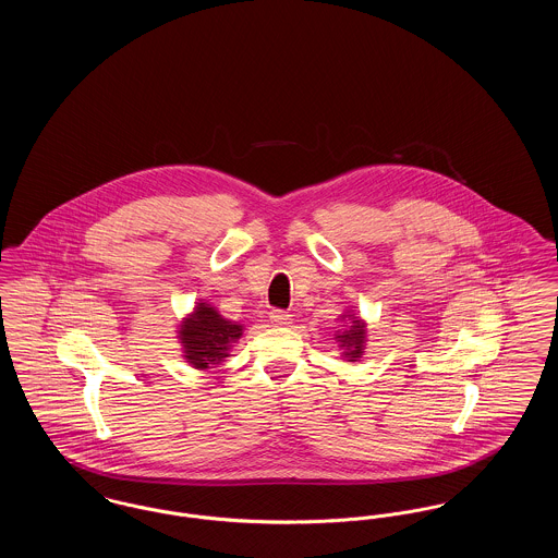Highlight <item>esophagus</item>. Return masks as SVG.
I'll return each instance as SVG.
<instances>
[{"label": "esophagus", "mask_w": 558, "mask_h": 558, "mask_svg": "<svg viewBox=\"0 0 558 558\" xmlns=\"http://www.w3.org/2000/svg\"><path fill=\"white\" fill-rule=\"evenodd\" d=\"M269 319L276 324V326H289L292 324V316L289 312H282V310H274L271 314H269Z\"/></svg>", "instance_id": "obj_1"}]
</instances>
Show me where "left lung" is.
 <instances>
[{
	"instance_id": "8db88e82",
	"label": "left lung",
	"mask_w": 558,
	"mask_h": 558,
	"mask_svg": "<svg viewBox=\"0 0 558 558\" xmlns=\"http://www.w3.org/2000/svg\"><path fill=\"white\" fill-rule=\"evenodd\" d=\"M341 318H347V330L337 335V339L343 347V355H345L347 362H357L364 355V349H366V324L362 319L355 318V314L341 316Z\"/></svg>"
}]
</instances>
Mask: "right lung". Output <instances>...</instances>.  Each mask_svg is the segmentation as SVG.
<instances>
[{"mask_svg": "<svg viewBox=\"0 0 558 558\" xmlns=\"http://www.w3.org/2000/svg\"><path fill=\"white\" fill-rule=\"evenodd\" d=\"M178 332L187 364L207 371L230 355V349L242 337V324L223 318L209 303L201 301L182 319Z\"/></svg>", "mask_w": 558, "mask_h": 558, "instance_id": "obj_1", "label": "right lung"}]
</instances>
